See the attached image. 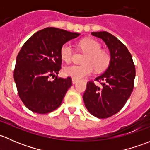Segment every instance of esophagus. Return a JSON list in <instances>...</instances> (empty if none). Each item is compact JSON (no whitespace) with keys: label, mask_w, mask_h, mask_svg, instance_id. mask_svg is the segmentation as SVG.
Segmentation results:
<instances>
[{"label":"esophagus","mask_w":150,"mask_h":150,"mask_svg":"<svg viewBox=\"0 0 150 150\" xmlns=\"http://www.w3.org/2000/svg\"><path fill=\"white\" fill-rule=\"evenodd\" d=\"M72 83L73 84H75L77 82H78V80L77 79H75V78H72Z\"/></svg>","instance_id":"esophagus-1"}]
</instances>
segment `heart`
Masks as SVG:
<instances>
[{
  "mask_svg": "<svg viewBox=\"0 0 150 150\" xmlns=\"http://www.w3.org/2000/svg\"><path fill=\"white\" fill-rule=\"evenodd\" d=\"M78 48L85 56L82 59L83 64H72L65 67L63 69L67 76L75 79H81L90 75L93 71L101 72L105 70L110 64L111 55L107 50L101 48V44L93 39H83L78 43ZM74 50L71 45L65 43L60 49V55L65 62H70L74 56Z\"/></svg>",
  "mask_w": 150,
  "mask_h": 150,
  "instance_id": "1",
  "label": "heart"
}]
</instances>
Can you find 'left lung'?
Returning <instances> with one entry per match:
<instances>
[{
    "mask_svg": "<svg viewBox=\"0 0 150 150\" xmlns=\"http://www.w3.org/2000/svg\"><path fill=\"white\" fill-rule=\"evenodd\" d=\"M107 44L111 62L107 70L87 83L83 101L89 112L99 118H107L118 112L131 96L134 86L135 65L131 53L116 37L107 32H93Z\"/></svg>",
    "mask_w": 150,
    "mask_h": 150,
    "instance_id": "8db88e82",
    "label": "left lung"
}]
</instances>
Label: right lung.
I'll use <instances>...</instances> for the list:
<instances>
[{"label":"right lung","mask_w":150,"mask_h":150,"mask_svg":"<svg viewBox=\"0 0 150 150\" xmlns=\"http://www.w3.org/2000/svg\"><path fill=\"white\" fill-rule=\"evenodd\" d=\"M55 28L39 30L27 40L18 54L13 78L19 98L33 112L46 114L61 105L72 78H59L60 49L63 44L79 36ZM51 78H54L53 81Z\"/></svg>","instance_id":"1"}]
</instances>
